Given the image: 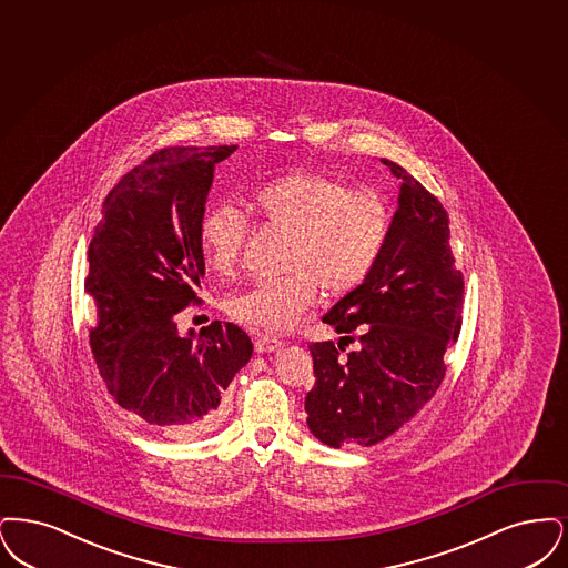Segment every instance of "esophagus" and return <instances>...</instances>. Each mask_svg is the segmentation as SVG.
Listing matches in <instances>:
<instances>
[{
  "label": "esophagus",
  "instance_id": "34e87169",
  "mask_svg": "<svg viewBox=\"0 0 568 568\" xmlns=\"http://www.w3.org/2000/svg\"><path fill=\"white\" fill-rule=\"evenodd\" d=\"M284 346L280 339H275V337H270V335H258L256 339H254V349L258 352V354H270V352H277L280 347Z\"/></svg>",
  "mask_w": 568,
  "mask_h": 568
}]
</instances>
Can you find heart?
Masks as SVG:
<instances>
[{
    "label": "heart",
    "mask_w": 568,
    "mask_h": 568,
    "mask_svg": "<svg viewBox=\"0 0 568 568\" xmlns=\"http://www.w3.org/2000/svg\"><path fill=\"white\" fill-rule=\"evenodd\" d=\"M265 221L291 233L288 275L256 282L226 298L229 316L258 333H284L321 296H342L365 284L379 265L393 233V214L373 191L316 172L282 173L254 191ZM246 219L233 205H216L199 222L205 265L229 277L237 270Z\"/></svg>",
    "instance_id": "heart-1"
}]
</instances>
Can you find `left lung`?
<instances>
[{"instance_id":"8db88e82","label":"left lung","mask_w":568,"mask_h":568,"mask_svg":"<svg viewBox=\"0 0 568 568\" xmlns=\"http://www.w3.org/2000/svg\"><path fill=\"white\" fill-rule=\"evenodd\" d=\"M384 165L400 180L390 242L369 280L322 318L346 337L310 346L307 426L331 447L379 444L414 418L444 382L445 349L463 324L447 212L400 165ZM347 343L357 346L346 353Z\"/></svg>"}]
</instances>
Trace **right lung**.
Instances as JSON below:
<instances>
[{"label": "right lung", "instance_id": "1", "mask_svg": "<svg viewBox=\"0 0 568 568\" xmlns=\"http://www.w3.org/2000/svg\"><path fill=\"white\" fill-rule=\"evenodd\" d=\"M237 146L154 152L108 193L89 246L84 291L95 298L91 349L129 416L191 442L221 422L226 388L252 356L231 322L178 333L175 314L199 301L205 275L199 222L216 163Z\"/></svg>", "mask_w": 568, "mask_h": 568}]
</instances>
